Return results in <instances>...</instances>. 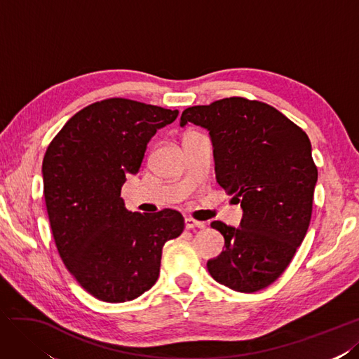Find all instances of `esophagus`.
I'll use <instances>...</instances> for the list:
<instances>
[{"mask_svg":"<svg viewBox=\"0 0 359 359\" xmlns=\"http://www.w3.org/2000/svg\"><path fill=\"white\" fill-rule=\"evenodd\" d=\"M185 225H187L188 230H191V229H204V227H206V222L196 221L192 218H185Z\"/></svg>","mask_w":359,"mask_h":359,"instance_id":"1","label":"esophagus"}]
</instances>
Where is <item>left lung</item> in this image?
<instances>
[{"mask_svg": "<svg viewBox=\"0 0 359 359\" xmlns=\"http://www.w3.org/2000/svg\"><path fill=\"white\" fill-rule=\"evenodd\" d=\"M209 130L219 187L241 203L234 229L213 221L225 250L208 262L215 281L252 293L285 271L309 230L317 167L305 132L278 109L259 100L225 97L182 112Z\"/></svg>", "mask_w": 359, "mask_h": 359, "instance_id": "obj_1", "label": "left lung"}]
</instances>
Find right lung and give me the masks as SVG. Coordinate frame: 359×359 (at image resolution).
Segmentation results:
<instances>
[{"mask_svg":"<svg viewBox=\"0 0 359 359\" xmlns=\"http://www.w3.org/2000/svg\"><path fill=\"white\" fill-rule=\"evenodd\" d=\"M177 109L112 97L72 117L46 149L42 174L50 230L81 287L104 302L138 298L156 283L162 248L185 229L182 213L128 212L120 197L147 142Z\"/></svg>","mask_w":359,"mask_h":359,"instance_id":"obj_1","label":"right lung"}]
</instances>
